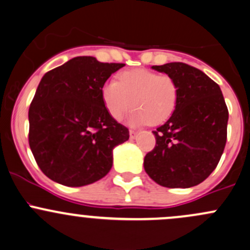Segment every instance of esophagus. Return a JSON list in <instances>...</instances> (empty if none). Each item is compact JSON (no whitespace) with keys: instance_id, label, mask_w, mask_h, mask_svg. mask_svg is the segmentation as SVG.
Listing matches in <instances>:
<instances>
[{"instance_id":"34e87169","label":"esophagus","mask_w":250,"mask_h":250,"mask_svg":"<svg viewBox=\"0 0 250 250\" xmlns=\"http://www.w3.org/2000/svg\"><path fill=\"white\" fill-rule=\"evenodd\" d=\"M130 138L131 140H135L136 137H137V132H136V131H133V130H130Z\"/></svg>"}]
</instances>
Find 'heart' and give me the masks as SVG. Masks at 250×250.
Listing matches in <instances>:
<instances>
[{"label": "heart", "instance_id": "obj_1", "mask_svg": "<svg viewBox=\"0 0 250 250\" xmlns=\"http://www.w3.org/2000/svg\"><path fill=\"white\" fill-rule=\"evenodd\" d=\"M101 97L108 114L119 122L132 107L128 124L160 125L176 110L179 86L168 74L148 69L125 71L117 81H108L101 89ZM133 104H131L130 102Z\"/></svg>", "mask_w": 250, "mask_h": 250}]
</instances>
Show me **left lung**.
<instances>
[{
	"instance_id": "left-lung-1",
	"label": "left lung",
	"mask_w": 250,
	"mask_h": 250,
	"mask_svg": "<svg viewBox=\"0 0 250 250\" xmlns=\"http://www.w3.org/2000/svg\"><path fill=\"white\" fill-rule=\"evenodd\" d=\"M151 68L176 79L179 99L172 117L153 131L156 144L144 158V169L161 187H195L214 171L225 148V100L219 85L192 66L169 62Z\"/></svg>"
}]
</instances>
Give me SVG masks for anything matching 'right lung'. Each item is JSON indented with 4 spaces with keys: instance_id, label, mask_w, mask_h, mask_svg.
<instances>
[{
    "instance_id": "1",
    "label": "right lung",
    "mask_w": 250,
    "mask_h": 250,
    "mask_svg": "<svg viewBox=\"0 0 250 250\" xmlns=\"http://www.w3.org/2000/svg\"><path fill=\"white\" fill-rule=\"evenodd\" d=\"M124 66L77 56L41 79L29 109V144L51 181L83 187L110 171L113 149L130 135L108 114L101 89Z\"/></svg>"
}]
</instances>
